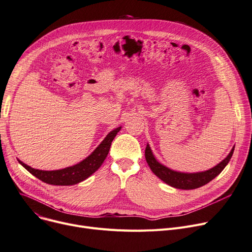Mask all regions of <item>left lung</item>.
Here are the masks:
<instances>
[{
    "mask_svg": "<svg viewBox=\"0 0 252 252\" xmlns=\"http://www.w3.org/2000/svg\"><path fill=\"white\" fill-rule=\"evenodd\" d=\"M234 149L235 146H233L227 157L213 168L204 171H198V173H182V171H177L165 166L156 159L149 144H147L146 149H145V158H146V161L152 173L165 184L169 185L170 187L182 190H192L204 186L211 180L218 177L229 163Z\"/></svg>",
    "mask_w": 252,
    "mask_h": 252,
    "instance_id": "8db88e82",
    "label": "left lung"
}]
</instances>
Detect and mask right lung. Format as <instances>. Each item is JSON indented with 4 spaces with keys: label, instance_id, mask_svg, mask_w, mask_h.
I'll use <instances>...</instances> for the list:
<instances>
[{
    "label": "right lung",
    "instance_id": "add662e5",
    "mask_svg": "<svg viewBox=\"0 0 252 252\" xmlns=\"http://www.w3.org/2000/svg\"><path fill=\"white\" fill-rule=\"evenodd\" d=\"M122 126H118L111 130L110 133L104 138V140L100 143L99 146L93 151L87 158L81 162H78L72 166L65 167L57 170H41L32 168L30 165L19 161V163L28 169L30 173L37 178L38 180L43 181L44 183L55 185V186H71L77 183H81L88 179L90 176L95 173L96 170L102 165L105 158L107 157L109 152L111 142L121 130Z\"/></svg>",
    "mask_w": 252,
    "mask_h": 252
}]
</instances>
